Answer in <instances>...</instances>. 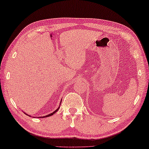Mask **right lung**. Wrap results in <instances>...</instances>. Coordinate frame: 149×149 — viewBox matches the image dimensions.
Instances as JSON below:
<instances>
[{
	"instance_id": "add662e5",
	"label": "right lung",
	"mask_w": 149,
	"mask_h": 149,
	"mask_svg": "<svg viewBox=\"0 0 149 149\" xmlns=\"http://www.w3.org/2000/svg\"><path fill=\"white\" fill-rule=\"evenodd\" d=\"M58 111V109H56L55 110V111H53V113H50V114H49V115H47V116H43V117H42V118H45V117H49V116H52V115H53L54 114V113H56V112H57V111ZM40 118H41V117H40Z\"/></svg>"
}]
</instances>
